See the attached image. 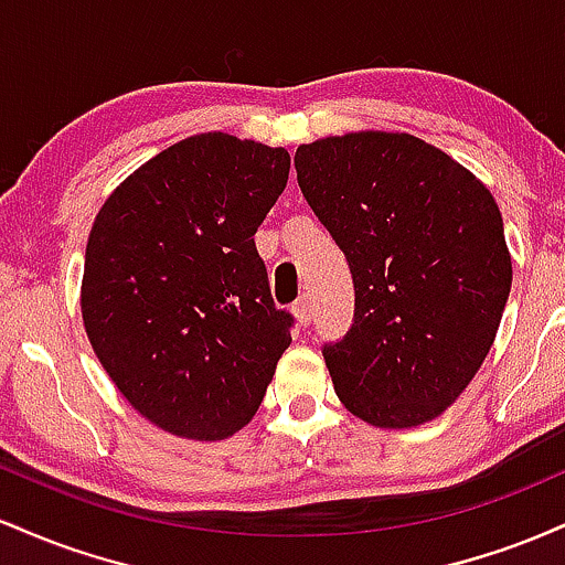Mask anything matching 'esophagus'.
<instances>
[{
  "label": "esophagus",
  "mask_w": 565,
  "mask_h": 565,
  "mask_svg": "<svg viewBox=\"0 0 565 565\" xmlns=\"http://www.w3.org/2000/svg\"><path fill=\"white\" fill-rule=\"evenodd\" d=\"M291 313H295V319L300 327H308L310 319H313V310H310V297L302 295L300 300L291 305Z\"/></svg>",
  "instance_id": "1"
}]
</instances>
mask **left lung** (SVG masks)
Segmentation results:
<instances>
[{
    "instance_id": "8db88e82",
    "label": "left lung",
    "mask_w": 565,
    "mask_h": 565,
    "mask_svg": "<svg viewBox=\"0 0 565 565\" xmlns=\"http://www.w3.org/2000/svg\"><path fill=\"white\" fill-rule=\"evenodd\" d=\"M295 170L353 274V327L323 345L337 398L374 427L430 423L481 369L510 295L494 196L406 132L313 140Z\"/></svg>"
}]
</instances>
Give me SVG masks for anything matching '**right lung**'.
Segmentation results:
<instances>
[{
  "label": "right lung",
  "instance_id": "right-lung-1",
  "mask_svg": "<svg viewBox=\"0 0 565 565\" xmlns=\"http://www.w3.org/2000/svg\"><path fill=\"white\" fill-rule=\"evenodd\" d=\"M287 180L284 148L201 132L97 212L82 278L89 345L129 406L172 436L242 430L289 348L291 316L255 246Z\"/></svg>",
  "mask_w": 565,
  "mask_h": 565
}]
</instances>
